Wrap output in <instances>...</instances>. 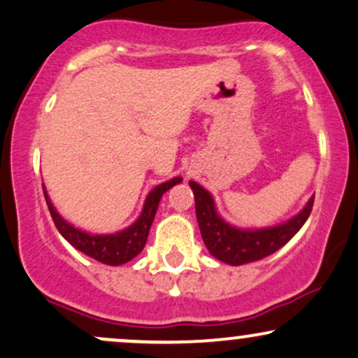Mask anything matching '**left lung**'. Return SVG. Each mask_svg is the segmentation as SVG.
Returning <instances> with one entry per match:
<instances>
[{"label": "left lung", "mask_w": 358, "mask_h": 358, "mask_svg": "<svg viewBox=\"0 0 358 358\" xmlns=\"http://www.w3.org/2000/svg\"><path fill=\"white\" fill-rule=\"evenodd\" d=\"M190 187L194 190L195 214H197L203 243L212 257L224 263H229V265H245V263L262 260L280 250L301 229L302 224L308 221L314 203V197H311L308 206L296 217L280 224V226L268 227V229L245 231L229 226L219 217L209 192L203 190L195 182H190Z\"/></svg>", "instance_id": "left-lung-1"}]
</instances>
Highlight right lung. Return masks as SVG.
I'll list each match as a JSON object with an SVG mask.
<instances>
[{"instance_id":"right-lung-1","label":"right lung","mask_w":358,"mask_h":358,"mask_svg":"<svg viewBox=\"0 0 358 358\" xmlns=\"http://www.w3.org/2000/svg\"><path fill=\"white\" fill-rule=\"evenodd\" d=\"M182 182V178H173L170 182L161 183L148 195L146 203H144L143 214L139 215V219L129 226L127 229L120 231L115 234H90L85 231L78 229V227L71 226L68 221L61 217L57 214V210L54 209L52 202H50L49 195H47L45 187H44V197L49 207L50 215H52V221L56 224L59 233L64 236L66 241H69L71 245L76 250H80L81 253L88 255V257L95 258V260L105 263V265H122V263H127L129 260L137 257L146 245V239L151 229V224L155 221L156 210H158L159 200L163 197V194L166 190H170L173 185Z\"/></svg>"}]
</instances>
